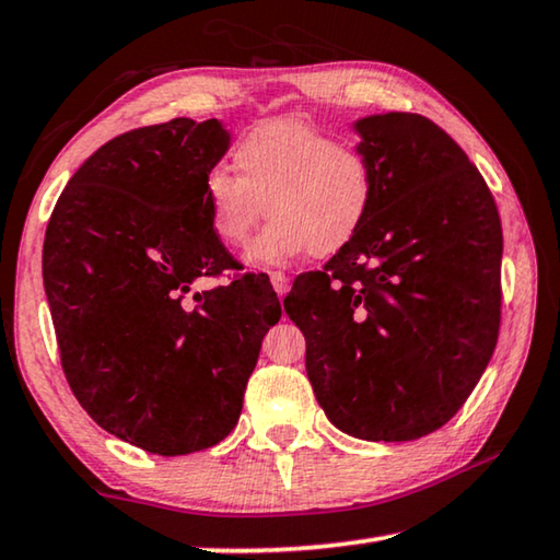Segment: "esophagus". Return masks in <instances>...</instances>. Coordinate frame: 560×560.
<instances>
[{"label": "esophagus", "instance_id": "esophagus-1", "mask_svg": "<svg viewBox=\"0 0 560 560\" xmlns=\"http://www.w3.org/2000/svg\"><path fill=\"white\" fill-rule=\"evenodd\" d=\"M271 287H273V291L279 293V296H283V293L289 291V277L283 271H271Z\"/></svg>", "mask_w": 560, "mask_h": 560}]
</instances>
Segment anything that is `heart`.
Listing matches in <instances>:
<instances>
[{"mask_svg":"<svg viewBox=\"0 0 560 560\" xmlns=\"http://www.w3.org/2000/svg\"><path fill=\"white\" fill-rule=\"evenodd\" d=\"M232 165L205 175L202 202L214 236L249 242L264 210L271 217L246 252L254 267H283L311 252L330 257L355 240L375 200V170L365 150L338 143L306 120L261 122L234 145Z\"/></svg>","mask_w":560,"mask_h":560,"instance_id":"1","label":"heart"}]
</instances>
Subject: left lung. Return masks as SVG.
<instances>
[{"instance_id": "8db88e82", "label": "left lung", "mask_w": 560, "mask_h": 560, "mask_svg": "<svg viewBox=\"0 0 560 560\" xmlns=\"http://www.w3.org/2000/svg\"><path fill=\"white\" fill-rule=\"evenodd\" d=\"M375 170L363 230L283 299L316 400L340 432L407 442L477 387L501 320V222L485 177L417 113L355 120Z\"/></svg>"}]
</instances>
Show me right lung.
I'll return each instance as SVG.
<instances>
[{
    "mask_svg": "<svg viewBox=\"0 0 560 560\" xmlns=\"http://www.w3.org/2000/svg\"><path fill=\"white\" fill-rule=\"evenodd\" d=\"M226 150L217 118L122 132L75 170L44 236V289L75 400L106 432L163 457L234 430L281 318L264 273L192 289L236 269L202 202Z\"/></svg>",
    "mask_w": 560,
    "mask_h": 560,
    "instance_id": "right-lung-1",
    "label": "right lung"
}]
</instances>
